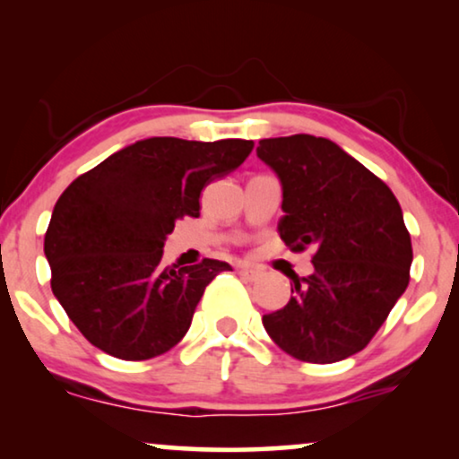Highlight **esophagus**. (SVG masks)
<instances>
[{
    "label": "esophagus",
    "instance_id": "34e87169",
    "mask_svg": "<svg viewBox=\"0 0 459 459\" xmlns=\"http://www.w3.org/2000/svg\"><path fill=\"white\" fill-rule=\"evenodd\" d=\"M238 273L247 280H259L263 275L259 267H250V265H238Z\"/></svg>",
    "mask_w": 459,
    "mask_h": 459
}]
</instances>
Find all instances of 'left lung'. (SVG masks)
I'll use <instances>...</instances> for the list:
<instances>
[{"mask_svg":"<svg viewBox=\"0 0 459 459\" xmlns=\"http://www.w3.org/2000/svg\"><path fill=\"white\" fill-rule=\"evenodd\" d=\"M256 154L284 190L280 238L292 253L313 248V273L292 275L290 300L263 325L294 359H347L368 347L410 284L401 206L385 181L325 137H272Z\"/></svg>","mask_w":459,"mask_h":459,"instance_id":"8db88e82","label":"left lung"}]
</instances>
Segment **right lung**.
<instances>
[{"mask_svg": "<svg viewBox=\"0 0 459 459\" xmlns=\"http://www.w3.org/2000/svg\"><path fill=\"white\" fill-rule=\"evenodd\" d=\"M250 140L150 137L108 156L62 192L46 250L52 292L81 334L125 361L152 359L186 336L223 261L162 265L181 217L200 215V192L253 152Z\"/></svg>", "mask_w": 459, "mask_h": 459, "instance_id": "right-lung-1", "label": "right lung"}]
</instances>
